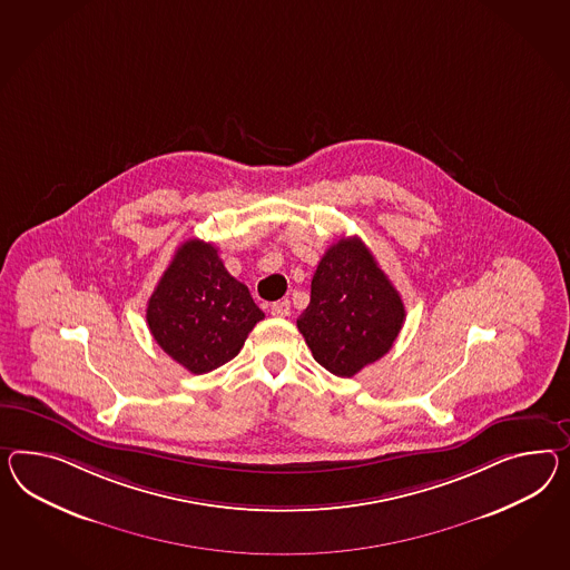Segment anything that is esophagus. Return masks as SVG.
I'll return each instance as SVG.
<instances>
[{
    "label": "esophagus",
    "mask_w": 570,
    "mask_h": 570,
    "mask_svg": "<svg viewBox=\"0 0 570 570\" xmlns=\"http://www.w3.org/2000/svg\"><path fill=\"white\" fill-rule=\"evenodd\" d=\"M271 314L277 316V318H285L289 316V302H277L271 306Z\"/></svg>",
    "instance_id": "34e87169"
}]
</instances>
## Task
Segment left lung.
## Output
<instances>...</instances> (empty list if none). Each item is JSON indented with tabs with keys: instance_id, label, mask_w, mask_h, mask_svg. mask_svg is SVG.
<instances>
[{
	"instance_id": "1",
	"label": "left lung",
	"mask_w": 570,
	"mask_h": 570,
	"mask_svg": "<svg viewBox=\"0 0 570 570\" xmlns=\"http://www.w3.org/2000/svg\"><path fill=\"white\" fill-rule=\"evenodd\" d=\"M403 321V299L372 252L343 237L324 252L297 328L322 367L351 379L389 353Z\"/></svg>"
}]
</instances>
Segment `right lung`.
Returning <instances> with one entry per match:
<instances>
[{"label": "right lung", "instance_id": "add662e5", "mask_svg": "<svg viewBox=\"0 0 570 570\" xmlns=\"http://www.w3.org/2000/svg\"><path fill=\"white\" fill-rule=\"evenodd\" d=\"M263 318L248 287L227 273L219 249L203 239L176 249L147 307L150 335L191 374L234 360Z\"/></svg>", "mask_w": 570, "mask_h": 570}]
</instances>
